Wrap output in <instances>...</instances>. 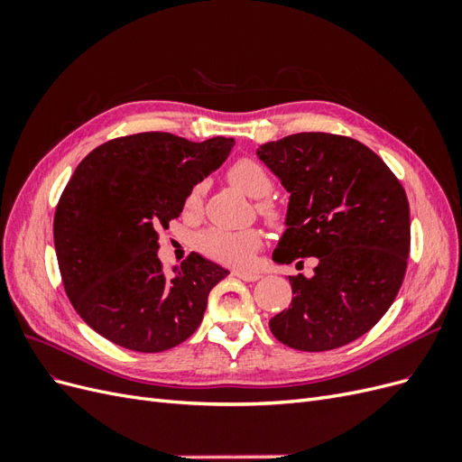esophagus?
Segmentation results:
<instances>
[{
	"mask_svg": "<svg viewBox=\"0 0 462 462\" xmlns=\"http://www.w3.org/2000/svg\"><path fill=\"white\" fill-rule=\"evenodd\" d=\"M233 275L243 279V282H258V279L262 277L258 272H245V270H235Z\"/></svg>",
	"mask_w": 462,
	"mask_h": 462,
	"instance_id": "1",
	"label": "esophagus"
}]
</instances>
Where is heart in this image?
<instances>
[{
  "mask_svg": "<svg viewBox=\"0 0 462 462\" xmlns=\"http://www.w3.org/2000/svg\"><path fill=\"white\" fill-rule=\"evenodd\" d=\"M227 179L231 180V185L248 194V197L262 199L258 200V209L265 219L270 221L282 219V209H279L272 200H265V197H268L273 189V180L262 163L250 158L236 160L227 170ZM202 192H204L202 183L194 185L190 189L189 197L185 200L187 212H199V208L202 204ZM260 243H262V235L256 229H223V227L206 229L204 233L199 235V241H197L200 253H204L212 260H217L221 263H231V265H246L250 260H253Z\"/></svg>",
  "mask_w": 462,
  "mask_h": 462,
  "instance_id": "heart-1",
  "label": "heart"
}]
</instances>
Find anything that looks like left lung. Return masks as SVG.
Wrapping results in <instances>:
<instances>
[{"instance_id":"obj_1","label":"left lung","mask_w":462,"mask_h":462,"mask_svg":"<svg viewBox=\"0 0 462 462\" xmlns=\"http://www.w3.org/2000/svg\"><path fill=\"white\" fill-rule=\"evenodd\" d=\"M256 153L291 192L273 260L318 262L312 277H289L292 300L270 319L272 333L306 353L358 339L389 310L407 272V192L375 152L348 136L299 133Z\"/></svg>"}]
</instances>
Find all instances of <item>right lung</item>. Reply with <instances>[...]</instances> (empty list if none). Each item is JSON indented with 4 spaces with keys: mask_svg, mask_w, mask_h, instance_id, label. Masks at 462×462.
I'll return each instance as SVG.
<instances>
[{
    "mask_svg": "<svg viewBox=\"0 0 462 462\" xmlns=\"http://www.w3.org/2000/svg\"><path fill=\"white\" fill-rule=\"evenodd\" d=\"M233 144L226 136L190 143L138 133L94 148L77 165L55 208V254L73 309L107 341L162 353L200 326L209 291L229 272L192 253L167 275L158 231Z\"/></svg>",
    "mask_w": 462,
    "mask_h": 462,
    "instance_id": "1",
    "label": "right lung"
}]
</instances>
